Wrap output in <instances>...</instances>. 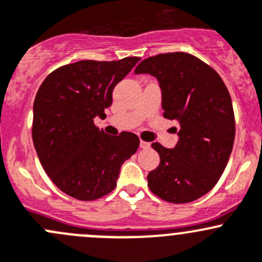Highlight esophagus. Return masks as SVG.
<instances>
[{
    "label": "esophagus",
    "instance_id": "esophagus-1",
    "mask_svg": "<svg viewBox=\"0 0 262 262\" xmlns=\"http://www.w3.org/2000/svg\"><path fill=\"white\" fill-rule=\"evenodd\" d=\"M140 147H141V149H149L150 147V142H146V141H144V140H141V141H140Z\"/></svg>",
    "mask_w": 262,
    "mask_h": 262
}]
</instances>
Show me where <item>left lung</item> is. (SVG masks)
Instances as JSON below:
<instances>
[{"label":"left lung","mask_w":262,"mask_h":262,"mask_svg":"<svg viewBox=\"0 0 262 262\" xmlns=\"http://www.w3.org/2000/svg\"><path fill=\"white\" fill-rule=\"evenodd\" d=\"M136 74L154 75L163 92V116L178 121L174 149L152 142L160 164L147 175L155 195L169 203H189L217 184L234 141L230 92L217 72L188 53H165L144 59Z\"/></svg>","instance_id":"obj_1"}]
</instances>
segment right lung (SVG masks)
<instances>
[{
	"label": "right lung",
	"instance_id": "1",
	"mask_svg": "<svg viewBox=\"0 0 262 262\" xmlns=\"http://www.w3.org/2000/svg\"><path fill=\"white\" fill-rule=\"evenodd\" d=\"M140 60H80L51 72L34 101L32 141L48 177L78 201L116 188L122 164L139 149L132 132L110 136L94 125L112 104V91Z\"/></svg>",
	"mask_w": 262,
	"mask_h": 262
}]
</instances>
